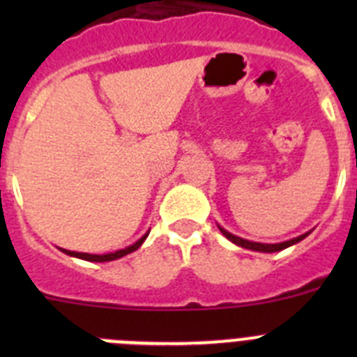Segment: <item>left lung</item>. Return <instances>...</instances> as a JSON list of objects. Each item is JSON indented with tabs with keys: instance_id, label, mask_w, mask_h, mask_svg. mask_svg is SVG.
<instances>
[{
	"instance_id": "left-lung-1",
	"label": "left lung",
	"mask_w": 357,
	"mask_h": 357,
	"mask_svg": "<svg viewBox=\"0 0 357 357\" xmlns=\"http://www.w3.org/2000/svg\"><path fill=\"white\" fill-rule=\"evenodd\" d=\"M218 229H220V232H222L223 236H225L229 241H232L234 245H238V247L241 248H248V250H254V252H266V254H272V252H279V250H284V248L291 247V245H295V243L302 241V239L305 238V236L309 234V232H305V234L298 236V238H293V239H288V241H282V243H257V241H248V239H243L239 238V236H234L230 234L229 230H225L223 227L218 225Z\"/></svg>"
}]
</instances>
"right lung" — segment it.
<instances>
[{
  "mask_svg": "<svg viewBox=\"0 0 357 357\" xmlns=\"http://www.w3.org/2000/svg\"><path fill=\"white\" fill-rule=\"evenodd\" d=\"M148 232H150V230H148ZM148 232L143 236V238L137 239V241H135L134 245H130V247L123 248V250L110 252V254H102V255H98V254H84V252H71V250H66V248H61V250L64 252V254L71 255V257H78V259L91 261V263H107V261H116V259H119V257H123V255L132 254V252H134V250H137V248H139L141 245H143V243H144V239L148 238Z\"/></svg>",
  "mask_w": 357,
  "mask_h": 357,
  "instance_id": "obj_1",
  "label": "right lung"
}]
</instances>
